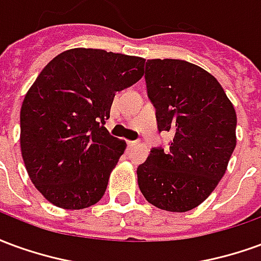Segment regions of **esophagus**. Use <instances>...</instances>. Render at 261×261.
<instances>
[{
  "mask_svg": "<svg viewBox=\"0 0 261 261\" xmlns=\"http://www.w3.org/2000/svg\"><path fill=\"white\" fill-rule=\"evenodd\" d=\"M137 144H138V141H127V147H128V149H133V148L137 147Z\"/></svg>",
  "mask_w": 261,
  "mask_h": 261,
  "instance_id": "34e87169",
  "label": "esophagus"
}]
</instances>
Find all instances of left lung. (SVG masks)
Here are the masks:
<instances>
[{
  "label": "left lung",
  "instance_id": "8db88e82",
  "mask_svg": "<svg viewBox=\"0 0 261 261\" xmlns=\"http://www.w3.org/2000/svg\"><path fill=\"white\" fill-rule=\"evenodd\" d=\"M145 84L158 131L173 140L137 168L138 186L155 207L186 213L225 175L236 147L235 109L213 75L183 60H147Z\"/></svg>",
  "mask_w": 261,
  "mask_h": 261
}]
</instances>
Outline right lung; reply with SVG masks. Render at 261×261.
Here are the masks:
<instances>
[{"label": "right lung", "mask_w": 261, "mask_h": 261, "mask_svg": "<svg viewBox=\"0 0 261 261\" xmlns=\"http://www.w3.org/2000/svg\"><path fill=\"white\" fill-rule=\"evenodd\" d=\"M145 60L72 48L48 63L20 109V151L32 183L65 210L96 204L125 149L105 128L116 92L144 75Z\"/></svg>", "instance_id": "add662e5"}]
</instances>
